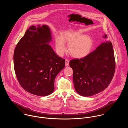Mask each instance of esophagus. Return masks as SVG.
<instances>
[{
  "mask_svg": "<svg viewBox=\"0 0 128 128\" xmlns=\"http://www.w3.org/2000/svg\"><path fill=\"white\" fill-rule=\"evenodd\" d=\"M69 65V61L68 59H66L65 60V65L66 66H68Z\"/></svg>",
  "mask_w": 128,
  "mask_h": 128,
  "instance_id": "1",
  "label": "esophagus"
}]
</instances>
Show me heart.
Wrapping results in <instances>:
<instances>
[{"label":"heart","mask_w":128,"mask_h":128,"mask_svg":"<svg viewBox=\"0 0 128 128\" xmlns=\"http://www.w3.org/2000/svg\"><path fill=\"white\" fill-rule=\"evenodd\" d=\"M65 42L68 44L71 55L77 59L88 56L93 46V40L90 36L83 35L80 31H66L62 34L61 38L57 36L55 38L56 49L60 56H62L66 50Z\"/></svg>","instance_id":"1"}]
</instances>
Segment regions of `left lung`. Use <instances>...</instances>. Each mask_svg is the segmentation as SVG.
Masks as SVG:
<instances>
[{"mask_svg":"<svg viewBox=\"0 0 128 128\" xmlns=\"http://www.w3.org/2000/svg\"><path fill=\"white\" fill-rule=\"evenodd\" d=\"M103 38H107L106 34ZM69 65L73 70L74 88L79 95L89 97L102 92L110 83L115 72L112 42L106 40L86 57L71 60Z\"/></svg>","mask_w":128,"mask_h":128,"instance_id":"8db88e82","label":"left lung"}]
</instances>
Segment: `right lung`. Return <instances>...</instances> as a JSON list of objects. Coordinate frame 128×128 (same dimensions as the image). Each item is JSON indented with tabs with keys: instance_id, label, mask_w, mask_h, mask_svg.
Listing matches in <instances>:
<instances>
[{
	"instance_id": "1",
	"label": "right lung",
	"mask_w": 128,
	"mask_h": 128,
	"mask_svg": "<svg viewBox=\"0 0 128 128\" xmlns=\"http://www.w3.org/2000/svg\"><path fill=\"white\" fill-rule=\"evenodd\" d=\"M52 40L47 25L31 26L14 50V65L18 80L25 90L35 95L51 94L54 80L65 66V60L59 57L48 44Z\"/></svg>"
}]
</instances>
